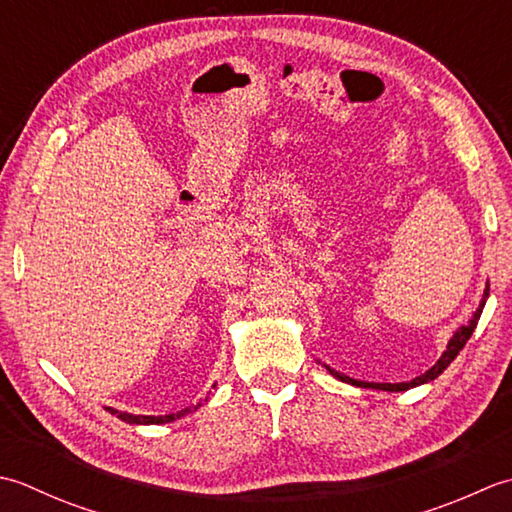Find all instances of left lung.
<instances>
[{"label": "left lung", "mask_w": 512, "mask_h": 512, "mask_svg": "<svg viewBox=\"0 0 512 512\" xmlns=\"http://www.w3.org/2000/svg\"><path fill=\"white\" fill-rule=\"evenodd\" d=\"M486 298H488V285H486V289H484V296H482V302H479V307H477V311L473 314V318L466 322V325H462L460 329H457L455 333H453V338L448 340V344H446V351L442 353L440 356V360H437L433 367L426 371V373H422V375H417L415 380H411V382H398V384H391V382H362V380H353V378H349V375H344V373H338V371H333L331 367H327L325 364V369L333 375V378H338V380H342V382H347V384H353V387H362V389H380V391H406V389H413V387H420V384H426V382H431V380H435L437 375H440L448 364H451L455 358H457V353H460L462 349H464V344L468 342V338L473 336V331H475V327H477V322H479V316H482V309H484V305H486Z\"/></svg>", "instance_id": "8db88e82"}]
</instances>
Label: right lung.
Wrapping results in <instances>:
<instances>
[{
  "label": "right lung",
  "instance_id": "obj_1",
  "mask_svg": "<svg viewBox=\"0 0 512 512\" xmlns=\"http://www.w3.org/2000/svg\"><path fill=\"white\" fill-rule=\"evenodd\" d=\"M205 402H207V398H205ZM201 404L203 402H198L196 406H192V409H183L179 413H170V415H132V413H123V411H117V409H110V406H106V411H110L112 415H117L119 420L128 422V424H165V422L179 420V417H183V415H187L190 411L198 409V406H201Z\"/></svg>",
  "mask_w": 512,
  "mask_h": 512
}]
</instances>
